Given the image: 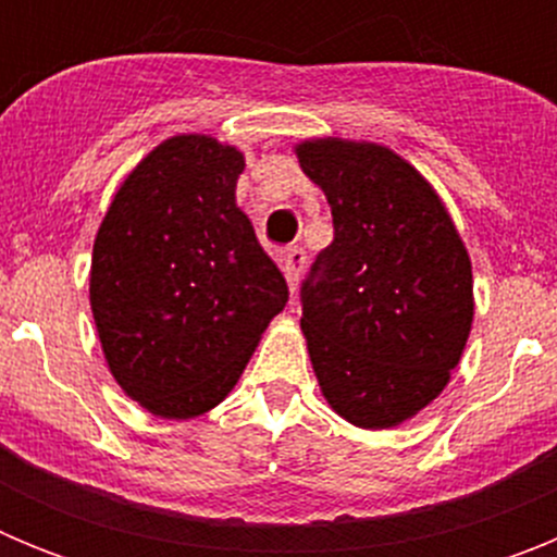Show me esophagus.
Here are the masks:
<instances>
[{
  "instance_id": "obj_1",
  "label": "esophagus",
  "mask_w": 557,
  "mask_h": 557,
  "mask_svg": "<svg viewBox=\"0 0 557 557\" xmlns=\"http://www.w3.org/2000/svg\"><path fill=\"white\" fill-rule=\"evenodd\" d=\"M304 268H307V250L289 248L282 259V270H284V278H287V284L293 293H295V287H298V282H301Z\"/></svg>"
}]
</instances>
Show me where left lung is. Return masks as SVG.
I'll return each instance as SVG.
<instances>
[{
	"label": "left lung",
	"instance_id": "obj_1",
	"mask_svg": "<svg viewBox=\"0 0 557 557\" xmlns=\"http://www.w3.org/2000/svg\"><path fill=\"white\" fill-rule=\"evenodd\" d=\"M298 161L326 191L334 239L301 284V329L329 405L362 430L424 410L474 318L471 262L416 166L371 141L314 139Z\"/></svg>",
	"mask_w": 557,
	"mask_h": 557
}]
</instances>
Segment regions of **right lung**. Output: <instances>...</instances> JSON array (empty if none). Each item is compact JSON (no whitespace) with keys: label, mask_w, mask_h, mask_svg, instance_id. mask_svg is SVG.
I'll list each match as a JSON object with an SVG mask.
<instances>
[{"label":"right lung","mask_w":557,"mask_h":557,"mask_svg":"<svg viewBox=\"0 0 557 557\" xmlns=\"http://www.w3.org/2000/svg\"><path fill=\"white\" fill-rule=\"evenodd\" d=\"M243 152L175 136L125 178L91 256V312L122 391L161 418L228 396L289 298L234 203Z\"/></svg>","instance_id":"add662e5"}]
</instances>
